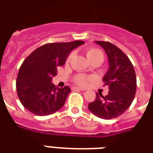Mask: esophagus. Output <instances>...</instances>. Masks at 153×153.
I'll list each match as a JSON object with an SVG mask.
<instances>
[{
  "mask_svg": "<svg viewBox=\"0 0 153 153\" xmlns=\"http://www.w3.org/2000/svg\"><path fill=\"white\" fill-rule=\"evenodd\" d=\"M74 90H79V91H85L84 88H79V87H74Z\"/></svg>",
  "mask_w": 153,
  "mask_h": 153,
  "instance_id": "34e87169",
  "label": "esophagus"
}]
</instances>
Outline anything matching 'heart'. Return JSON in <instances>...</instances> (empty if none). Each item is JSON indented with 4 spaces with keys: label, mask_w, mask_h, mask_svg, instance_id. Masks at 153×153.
Masks as SVG:
<instances>
[{
    "label": "heart",
    "mask_w": 153,
    "mask_h": 153,
    "mask_svg": "<svg viewBox=\"0 0 153 153\" xmlns=\"http://www.w3.org/2000/svg\"><path fill=\"white\" fill-rule=\"evenodd\" d=\"M87 57L89 59V61L92 62L95 60V59H103V54L102 51L98 48H90L87 51ZM74 57V53H71L68 57V61H70ZM91 79V77L89 76L85 75V74H78V75L75 76L74 77V81L77 84L79 85H86L88 84V82Z\"/></svg>",
    "instance_id": "b5f03b06"
}]
</instances>
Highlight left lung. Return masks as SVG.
<instances>
[{"label": "left lung", "mask_w": 153, "mask_h": 153, "mask_svg": "<svg viewBox=\"0 0 153 153\" xmlns=\"http://www.w3.org/2000/svg\"><path fill=\"white\" fill-rule=\"evenodd\" d=\"M106 53L108 69L102 79L108 87V94L96 93L88 108L96 117L111 120L123 114L129 108L136 93V75L128 57L119 48L106 41H95Z\"/></svg>", "instance_id": "left-lung-1"}]
</instances>
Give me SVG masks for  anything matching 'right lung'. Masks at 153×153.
<instances>
[{
    "label": "right lung",
    "mask_w": 153,
    "mask_h": 153,
    "mask_svg": "<svg viewBox=\"0 0 153 153\" xmlns=\"http://www.w3.org/2000/svg\"><path fill=\"white\" fill-rule=\"evenodd\" d=\"M84 44L81 40L46 44L24 60L18 74L16 90L27 110L36 116H48L64 105L71 90L68 86L57 88L51 80L72 50Z\"/></svg>",
    "instance_id": "1"
}]
</instances>
